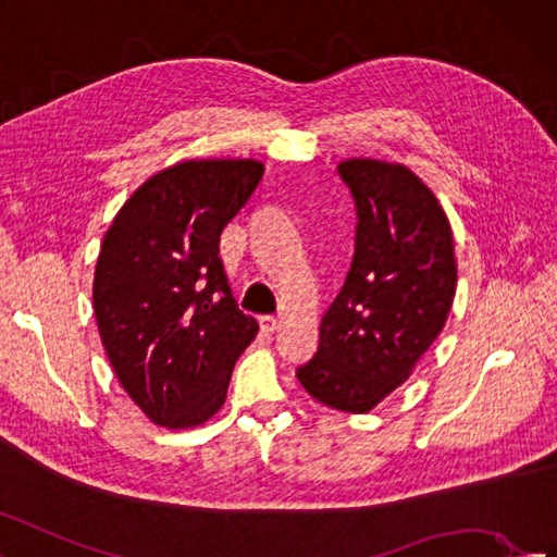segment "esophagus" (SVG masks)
<instances>
[{"label": "esophagus", "instance_id": "34e87169", "mask_svg": "<svg viewBox=\"0 0 557 557\" xmlns=\"http://www.w3.org/2000/svg\"><path fill=\"white\" fill-rule=\"evenodd\" d=\"M278 325H281V321L276 319V315H260V327H262V333H267V335H274L276 330H278Z\"/></svg>", "mask_w": 557, "mask_h": 557}]
</instances>
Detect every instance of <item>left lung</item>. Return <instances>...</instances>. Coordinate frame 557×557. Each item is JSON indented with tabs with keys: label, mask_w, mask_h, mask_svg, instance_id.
<instances>
[{
	"label": "left lung",
	"mask_w": 557,
	"mask_h": 557,
	"mask_svg": "<svg viewBox=\"0 0 557 557\" xmlns=\"http://www.w3.org/2000/svg\"><path fill=\"white\" fill-rule=\"evenodd\" d=\"M337 171L356 199V252L297 380L327 408L366 414L441 335L457 293L455 238L441 201L405 163L360 157Z\"/></svg>",
	"instance_id": "left-lung-1"
}]
</instances>
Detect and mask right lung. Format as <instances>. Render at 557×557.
<instances>
[{"mask_svg":"<svg viewBox=\"0 0 557 557\" xmlns=\"http://www.w3.org/2000/svg\"><path fill=\"white\" fill-rule=\"evenodd\" d=\"M264 173L258 159H187L147 177L102 236L94 313L119 384L149 422L194 429L227 398L258 321L238 311L220 234Z\"/></svg>","mask_w":557,"mask_h":557,"instance_id":"1","label":"right lung"}]
</instances>
